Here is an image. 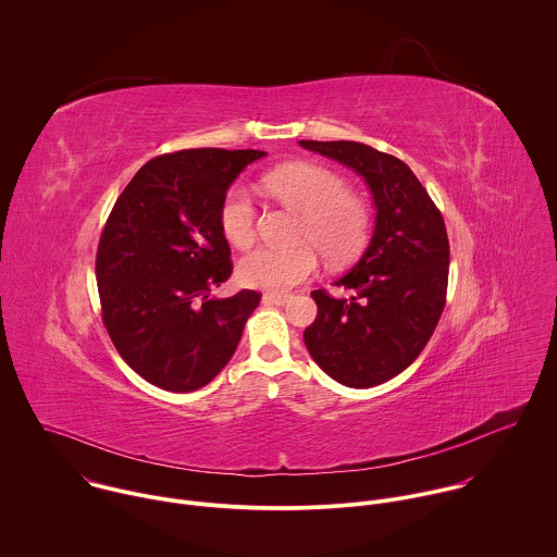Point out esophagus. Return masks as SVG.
I'll return each instance as SVG.
<instances>
[{"label":"esophagus","instance_id":"esophagus-1","mask_svg":"<svg viewBox=\"0 0 557 557\" xmlns=\"http://www.w3.org/2000/svg\"><path fill=\"white\" fill-rule=\"evenodd\" d=\"M289 294H263V302L265 305H285V302H289Z\"/></svg>","mask_w":557,"mask_h":557}]
</instances>
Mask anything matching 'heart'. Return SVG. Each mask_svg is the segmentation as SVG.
I'll return each instance as SVG.
<instances>
[{
    "label": "heart",
    "instance_id": "1",
    "mask_svg": "<svg viewBox=\"0 0 557 557\" xmlns=\"http://www.w3.org/2000/svg\"><path fill=\"white\" fill-rule=\"evenodd\" d=\"M276 200L300 211L292 248L259 246L237 263V276L248 287L285 292L318 270V252L331 265L355 261L371 235L370 202L346 180L318 164H283L261 177ZM257 202L244 184L224 191L218 220L224 239L235 248L252 246L257 237Z\"/></svg>",
    "mask_w": 557,
    "mask_h": 557
}]
</instances>
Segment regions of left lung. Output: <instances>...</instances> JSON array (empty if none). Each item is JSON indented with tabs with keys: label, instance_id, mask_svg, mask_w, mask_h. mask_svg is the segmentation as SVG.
Masks as SVG:
<instances>
[{
	"label": "left lung",
	"instance_id": "obj_1",
	"mask_svg": "<svg viewBox=\"0 0 557 557\" xmlns=\"http://www.w3.org/2000/svg\"><path fill=\"white\" fill-rule=\"evenodd\" d=\"M300 145L355 169L373 194L377 213L370 246L335 283L348 296L311 292L318 318L305 331V344L333 380L375 386L421 355L441 320L449 278L445 220L395 156L350 140Z\"/></svg>",
	"mask_w": 557,
	"mask_h": 557
}]
</instances>
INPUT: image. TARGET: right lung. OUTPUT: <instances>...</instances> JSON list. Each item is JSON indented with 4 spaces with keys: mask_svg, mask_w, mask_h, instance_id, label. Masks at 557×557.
<instances>
[{
    "mask_svg": "<svg viewBox=\"0 0 557 557\" xmlns=\"http://www.w3.org/2000/svg\"><path fill=\"white\" fill-rule=\"evenodd\" d=\"M263 151L186 149L147 162L116 198L97 248L103 326L147 382L189 393L231 361L261 294L209 298L233 272L218 209Z\"/></svg>",
    "mask_w": 557,
    "mask_h": 557,
    "instance_id": "right-lung-1",
    "label": "right lung"
}]
</instances>
